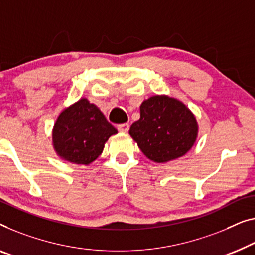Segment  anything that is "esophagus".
<instances>
[{"label":"esophagus","instance_id":"34e87169","mask_svg":"<svg viewBox=\"0 0 255 255\" xmlns=\"http://www.w3.org/2000/svg\"><path fill=\"white\" fill-rule=\"evenodd\" d=\"M117 128H119V131L122 132V133H127V132L128 131V128H130V125H128V123L119 124L117 125Z\"/></svg>","mask_w":255,"mask_h":255}]
</instances>
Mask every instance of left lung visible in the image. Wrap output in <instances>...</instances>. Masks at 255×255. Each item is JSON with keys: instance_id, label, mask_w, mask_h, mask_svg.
<instances>
[{"instance_id": "1", "label": "left lung", "mask_w": 255, "mask_h": 255, "mask_svg": "<svg viewBox=\"0 0 255 255\" xmlns=\"http://www.w3.org/2000/svg\"><path fill=\"white\" fill-rule=\"evenodd\" d=\"M198 122L178 99L153 95L140 105V119L128 133L150 161L167 163L185 155L197 141Z\"/></svg>"}]
</instances>
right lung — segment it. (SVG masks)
I'll return each instance as SVG.
<instances>
[{
    "label": "right lung",
    "mask_w": 255,
    "mask_h": 255,
    "mask_svg": "<svg viewBox=\"0 0 255 255\" xmlns=\"http://www.w3.org/2000/svg\"><path fill=\"white\" fill-rule=\"evenodd\" d=\"M117 130L86 98L60 113L54 123L53 147L57 156L70 163L90 165L100 156L105 143Z\"/></svg>",
    "instance_id": "right-lung-1"
}]
</instances>
